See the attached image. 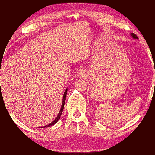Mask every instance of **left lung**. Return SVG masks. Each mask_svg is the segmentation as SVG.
I'll return each instance as SVG.
<instances>
[{
  "label": "left lung",
  "mask_w": 155,
  "mask_h": 155,
  "mask_svg": "<svg viewBox=\"0 0 155 155\" xmlns=\"http://www.w3.org/2000/svg\"><path fill=\"white\" fill-rule=\"evenodd\" d=\"M130 35H131V36L133 37V38H135V39H138V37H137V35H136L135 34H134V33H131Z\"/></svg>",
  "instance_id": "left-lung-1"
}]
</instances>
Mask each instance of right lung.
I'll return each mask as SVG.
<instances>
[{"mask_svg": "<svg viewBox=\"0 0 155 155\" xmlns=\"http://www.w3.org/2000/svg\"><path fill=\"white\" fill-rule=\"evenodd\" d=\"M1 84V83H0ZM67 92H68V89H66L65 91L64 92V96H63V101H62V104H61V109H60V111L59 112V114L58 115H57V117L55 119H54V121H52L51 124H49L48 125H46L45 126V127H39V128H46V127H51V126H52L54 125V124H56V123L58 122V120H59L60 117H61V114H62V111H63V109H64V104H65V98H66V94H67Z\"/></svg>", "mask_w": 155, "mask_h": 155, "instance_id": "1", "label": "right lung"}]
</instances>
